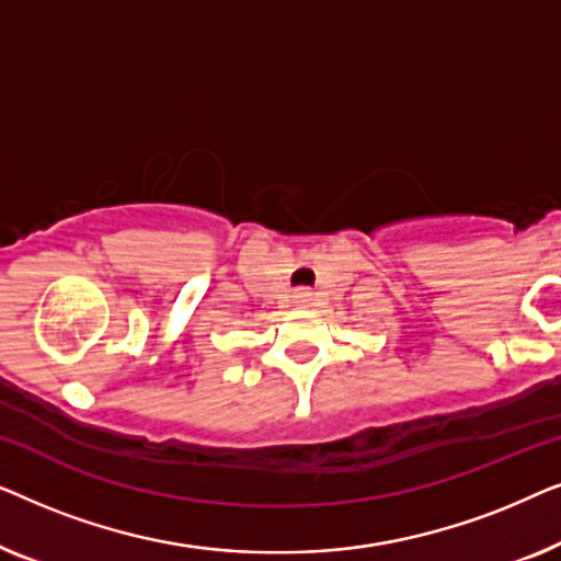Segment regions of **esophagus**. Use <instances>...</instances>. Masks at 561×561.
I'll use <instances>...</instances> for the list:
<instances>
[{"instance_id": "34e87169", "label": "esophagus", "mask_w": 561, "mask_h": 561, "mask_svg": "<svg viewBox=\"0 0 561 561\" xmlns=\"http://www.w3.org/2000/svg\"><path fill=\"white\" fill-rule=\"evenodd\" d=\"M294 298H296V304H311V298H313V294H311V290L309 288H298L296 290V294H294Z\"/></svg>"}]
</instances>
